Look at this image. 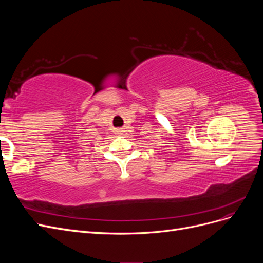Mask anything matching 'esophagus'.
Listing matches in <instances>:
<instances>
[{
    "mask_svg": "<svg viewBox=\"0 0 263 263\" xmlns=\"http://www.w3.org/2000/svg\"><path fill=\"white\" fill-rule=\"evenodd\" d=\"M116 132H117V134H121V133H122V132H123V130H122V129H121V128H118V129H117V130H116Z\"/></svg>",
    "mask_w": 263,
    "mask_h": 263,
    "instance_id": "1",
    "label": "esophagus"
}]
</instances>
